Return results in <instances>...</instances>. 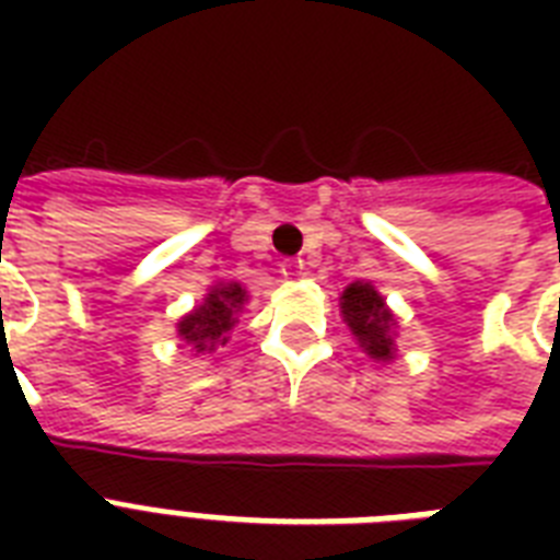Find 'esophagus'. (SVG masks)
<instances>
[{
	"label": "esophagus",
	"mask_w": 560,
	"mask_h": 560,
	"mask_svg": "<svg viewBox=\"0 0 560 560\" xmlns=\"http://www.w3.org/2000/svg\"><path fill=\"white\" fill-rule=\"evenodd\" d=\"M302 270H305V264L299 261V258H284L281 261V276L284 279H296V276H302Z\"/></svg>",
	"instance_id": "1"
}]
</instances>
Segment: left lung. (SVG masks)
I'll return each instance as SVG.
<instances>
[{
    "instance_id": "left-lung-1",
    "label": "left lung",
    "mask_w": 560,
    "mask_h": 560,
    "mask_svg": "<svg viewBox=\"0 0 560 560\" xmlns=\"http://www.w3.org/2000/svg\"><path fill=\"white\" fill-rule=\"evenodd\" d=\"M342 316H346V323L354 331L360 342H363V349L372 354L374 360H392L395 358V342H392V319L389 307L383 305L381 293L366 284V281H354L340 299Z\"/></svg>"
}]
</instances>
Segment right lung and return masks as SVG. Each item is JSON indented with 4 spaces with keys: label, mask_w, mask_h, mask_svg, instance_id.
Here are the masks:
<instances>
[{
    "label": "right lung",
    "mask_w": 560,
    "mask_h": 560,
    "mask_svg": "<svg viewBox=\"0 0 560 560\" xmlns=\"http://www.w3.org/2000/svg\"><path fill=\"white\" fill-rule=\"evenodd\" d=\"M241 284H218L194 314L179 323V337L197 351H214L226 342V331L235 325V314L244 305Z\"/></svg>",
    "instance_id": "obj_1"
}]
</instances>
